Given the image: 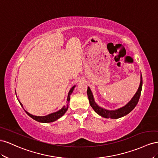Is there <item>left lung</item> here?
Returning <instances> with one entry per match:
<instances>
[{"label":"left lung","mask_w":158,"mask_h":158,"mask_svg":"<svg viewBox=\"0 0 158 158\" xmlns=\"http://www.w3.org/2000/svg\"><path fill=\"white\" fill-rule=\"evenodd\" d=\"M142 88V77L141 74L140 83H139L138 89L137 92L136 93V94H134L131 100H130L125 106L114 110H106L105 109H102V108L101 106H99L97 103L94 102L93 93L89 87L87 89V95L89 100L90 105L91 106L93 110L95 111L98 114L104 117V118L116 119V118H121V117L124 116L127 114H128L134 109L135 106H136V105L138 104L139 97H140Z\"/></svg>","instance_id":"1"}]
</instances>
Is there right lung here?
<instances>
[{
  "label": "right lung",
  "mask_w": 158,
  "mask_h": 158,
  "mask_svg": "<svg viewBox=\"0 0 158 158\" xmlns=\"http://www.w3.org/2000/svg\"><path fill=\"white\" fill-rule=\"evenodd\" d=\"M75 87V85H74L73 87H72L71 89L69 90V92L68 93V95H67V104L66 106H63L60 110H59L58 111L56 112H53V113H51L48 115L46 116H34L32 114H30L29 112H28L27 111L25 110V112H26V114H28L29 116H30L31 118H33L34 120H36L38 122H40V123H52V122H54L57 120V119H59L60 118L64 115L65 112L68 109V106H69V102L70 100V95L71 94L73 93V89ZM20 105L23 107V105H22V103L19 101Z\"/></svg>",
  "instance_id": "add662e5"
}]
</instances>
